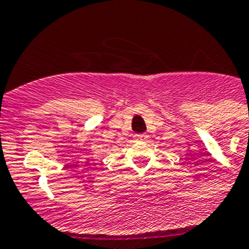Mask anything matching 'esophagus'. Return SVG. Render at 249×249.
Returning <instances> with one entry per match:
<instances>
[{"mask_svg": "<svg viewBox=\"0 0 249 249\" xmlns=\"http://www.w3.org/2000/svg\"><path fill=\"white\" fill-rule=\"evenodd\" d=\"M135 137H136V140H138V141H144V140H147V137H148V136L144 135V133H140V135H136Z\"/></svg>", "mask_w": 249, "mask_h": 249, "instance_id": "esophagus-1", "label": "esophagus"}]
</instances>
